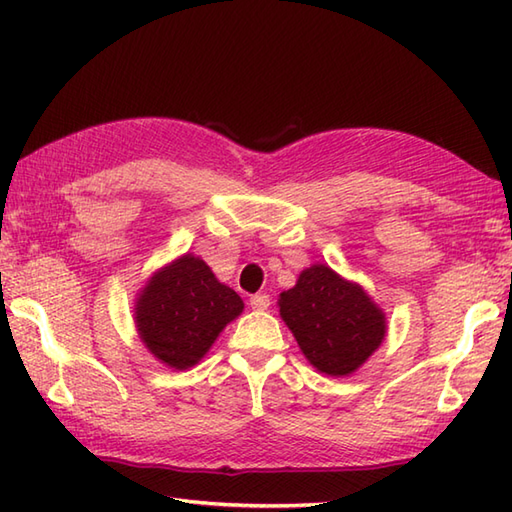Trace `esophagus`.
<instances>
[{
  "label": "esophagus",
  "mask_w": 512,
  "mask_h": 512,
  "mask_svg": "<svg viewBox=\"0 0 512 512\" xmlns=\"http://www.w3.org/2000/svg\"><path fill=\"white\" fill-rule=\"evenodd\" d=\"M270 297L268 295H253L250 297V308L253 310H268Z\"/></svg>",
  "instance_id": "obj_1"
}]
</instances>
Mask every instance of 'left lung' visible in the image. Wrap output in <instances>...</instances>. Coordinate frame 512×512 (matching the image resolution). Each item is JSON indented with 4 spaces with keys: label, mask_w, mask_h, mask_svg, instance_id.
<instances>
[{
    "label": "left lung",
    "mask_w": 512,
    "mask_h": 512,
    "mask_svg": "<svg viewBox=\"0 0 512 512\" xmlns=\"http://www.w3.org/2000/svg\"><path fill=\"white\" fill-rule=\"evenodd\" d=\"M279 314L310 365L328 376L354 374L387 332L372 297L325 264L306 268L295 288L281 292Z\"/></svg>",
    "instance_id": "8db88e82"
}]
</instances>
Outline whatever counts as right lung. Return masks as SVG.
<instances>
[{"label":"right lung","instance_id":"add662e5","mask_svg":"<svg viewBox=\"0 0 512 512\" xmlns=\"http://www.w3.org/2000/svg\"><path fill=\"white\" fill-rule=\"evenodd\" d=\"M242 310L237 292L220 284L200 257L187 253L151 275L136 299L134 319L147 350L182 372L202 361Z\"/></svg>","mask_w":512,"mask_h":512}]
</instances>
